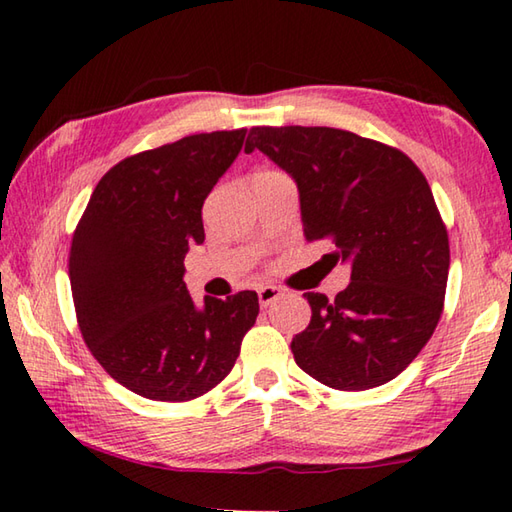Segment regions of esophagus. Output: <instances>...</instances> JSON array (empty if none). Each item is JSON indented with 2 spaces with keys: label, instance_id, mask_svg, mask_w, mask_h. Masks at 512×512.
I'll list each match as a JSON object with an SVG mask.
<instances>
[{
  "label": "esophagus",
  "instance_id": "obj_1",
  "mask_svg": "<svg viewBox=\"0 0 512 512\" xmlns=\"http://www.w3.org/2000/svg\"><path fill=\"white\" fill-rule=\"evenodd\" d=\"M257 296H259V305L268 307V305H273V302L282 296V289H280V287H271V284H266V287H259Z\"/></svg>",
  "mask_w": 512,
  "mask_h": 512
}]
</instances>
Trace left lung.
Segmentation results:
<instances>
[{"label": "left lung", "mask_w": 512, "mask_h": 512, "mask_svg": "<svg viewBox=\"0 0 512 512\" xmlns=\"http://www.w3.org/2000/svg\"><path fill=\"white\" fill-rule=\"evenodd\" d=\"M255 149L298 183L307 241H332V264H352L334 300L305 293L311 320L293 359L336 391L395 379L445 305L449 237L424 173L395 146L327 126H253L246 153Z\"/></svg>", "instance_id": "obj_1"}]
</instances>
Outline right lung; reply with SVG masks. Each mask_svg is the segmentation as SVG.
<instances>
[{
	"label": "right lung",
	"mask_w": 512,
	"mask_h": 512,
	"mask_svg": "<svg viewBox=\"0 0 512 512\" xmlns=\"http://www.w3.org/2000/svg\"><path fill=\"white\" fill-rule=\"evenodd\" d=\"M246 128L187 135L106 171L69 246L83 341L108 375L155 402H189L228 377L259 314L255 291L198 309L183 282L203 203Z\"/></svg>",
	"instance_id": "add662e5"
}]
</instances>
